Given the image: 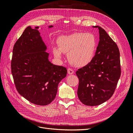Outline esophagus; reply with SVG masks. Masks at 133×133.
<instances>
[{"mask_svg": "<svg viewBox=\"0 0 133 133\" xmlns=\"http://www.w3.org/2000/svg\"><path fill=\"white\" fill-rule=\"evenodd\" d=\"M68 73L69 75H71L74 74V71L73 69H70V68H69V69H68Z\"/></svg>", "mask_w": 133, "mask_h": 133, "instance_id": "1", "label": "esophagus"}]
</instances>
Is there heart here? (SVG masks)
Listing matches in <instances>:
<instances>
[{"label":"heart","mask_w":133,"mask_h":133,"mask_svg":"<svg viewBox=\"0 0 133 133\" xmlns=\"http://www.w3.org/2000/svg\"><path fill=\"white\" fill-rule=\"evenodd\" d=\"M57 44L58 48H53L55 57L60 59L63 58L62 53L68 54L69 63L75 67H83L90 63L97 47L96 37L90 33L63 35L58 39Z\"/></svg>","instance_id":"obj_1"}]
</instances>
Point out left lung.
Wrapping results in <instances>:
<instances>
[{
    "instance_id": "left-lung-1",
    "label": "left lung",
    "mask_w": 133,
    "mask_h": 133,
    "mask_svg": "<svg viewBox=\"0 0 133 133\" xmlns=\"http://www.w3.org/2000/svg\"><path fill=\"white\" fill-rule=\"evenodd\" d=\"M99 42L90 63L76 71L78 96L84 105L96 106L113 95L121 75L120 53L116 44L99 26Z\"/></svg>"
}]
</instances>
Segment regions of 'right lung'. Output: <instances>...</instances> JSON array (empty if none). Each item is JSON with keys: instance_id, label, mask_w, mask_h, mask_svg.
Returning a JSON list of instances; mask_svg holds the SVG:
<instances>
[{"instance_id": "obj_1", "label": "right lung", "mask_w": 133, "mask_h": 133, "mask_svg": "<svg viewBox=\"0 0 133 133\" xmlns=\"http://www.w3.org/2000/svg\"><path fill=\"white\" fill-rule=\"evenodd\" d=\"M49 25L48 28H53ZM39 26H28L14 44L11 73L19 93L31 103L46 105L55 99L66 68L52 64Z\"/></svg>"}]
</instances>
